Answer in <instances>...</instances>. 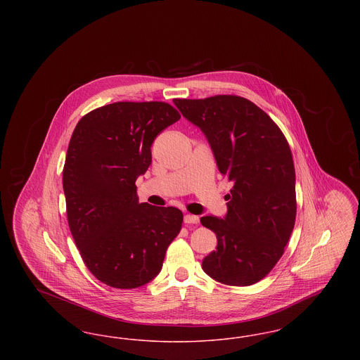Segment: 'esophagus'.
Masks as SVG:
<instances>
[{"mask_svg": "<svg viewBox=\"0 0 360 360\" xmlns=\"http://www.w3.org/2000/svg\"><path fill=\"white\" fill-rule=\"evenodd\" d=\"M184 221H185V224H198L200 223V217L194 216V214H186Z\"/></svg>", "mask_w": 360, "mask_h": 360, "instance_id": "1", "label": "esophagus"}]
</instances>
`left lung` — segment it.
Segmentation results:
<instances>
[{
	"mask_svg": "<svg viewBox=\"0 0 360 360\" xmlns=\"http://www.w3.org/2000/svg\"><path fill=\"white\" fill-rule=\"evenodd\" d=\"M174 103L205 134L219 170L233 185L225 219L201 217L217 236V248L204 257L202 269L224 285H254L283 255L295 223L289 143L264 110L240 96L175 98Z\"/></svg>",
	"mask_w": 360,
	"mask_h": 360,
	"instance_id": "8db88e82",
	"label": "left lung"
}]
</instances>
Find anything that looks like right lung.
<instances>
[{"instance_id": "1", "label": "right lung", "mask_w": 360, "mask_h": 360, "mask_svg": "<svg viewBox=\"0 0 360 360\" xmlns=\"http://www.w3.org/2000/svg\"><path fill=\"white\" fill-rule=\"evenodd\" d=\"M179 119L162 101L109 103L71 135L63 167L70 231L89 271L110 288L153 281L181 231L182 212L139 204L135 185L151 165L155 137Z\"/></svg>"}]
</instances>
